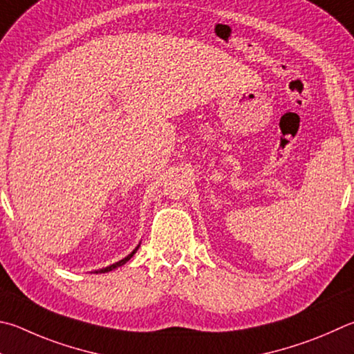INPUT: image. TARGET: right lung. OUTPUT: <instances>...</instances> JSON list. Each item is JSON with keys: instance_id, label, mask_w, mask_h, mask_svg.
<instances>
[{"instance_id": "1", "label": "right lung", "mask_w": 354, "mask_h": 354, "mask_svg": "<svg viewBox=\"0 0 354 354\" xmlns=\"http://www.w3.org/2000/svg\"><path fill=\"white\" fill-rule=\"evenodd\" d=\"M139 246H140V243L138 244V246H136V248H134V249H133V252H131V254H128V255L125 257V259H122V260H119L118 263H113V265H110V266H106V268H102V269H99V271H95V274H97V272H108V271H113V269H115V268H119V266H122V265H125V263H127L128 260H130V259H131V257H133L134 254H136V250L139 249Z\"/></svg>"}]
</instances>
